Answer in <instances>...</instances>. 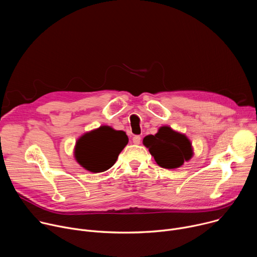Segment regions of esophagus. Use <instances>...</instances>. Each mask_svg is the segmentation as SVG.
Listing matches in <instances>:
<instances>
[{
	"instance_id": "1",
	"label": "esophagus",
	"mask_w": 257,
	"mask_h": 257,
	"mask_svg": "<svg viewBox=\"0 0 257 257\" xmlns=\"http://www.w3.org/2000/svg\"><path fill=\"white\" fill-rule=\"evenodd\" d=\"M132 140H133V143H134V144H139V143L141 142V137H140L139 135H135Z\"/></svg>"
}]
</instances>
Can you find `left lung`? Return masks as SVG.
<instances>
[{"label":"left lung","mask_w":257,"mask_h":257,"mask_svg":"<svg viewBox=\"0 0 257 257\" xmlns=\"http://www.w3.org/2000/svg\"><path fill=\"white\" fill-rule=\"evenodd\" d=\"M143 144L157 164L165 169L179 168L193 155L189 139L168 126L161 127L156 135L145 136Z\"/></svg>","instance_id":"1"}]
</instances>
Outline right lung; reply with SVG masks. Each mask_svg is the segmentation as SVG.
<instances>
[{
  "instance_id": "obj_1",
  "label": "right lung",
  "mask_w": 257,
  "mask_h": 257,
  "mask_svg": "<svg viewBox=\"0 0 257 257\" xmlns=\"http://www.w3.org/2000/svg\"><path fill=\"white\" fill-rule=\"evenodd\" d=\"M128 143L124 131L102 126L81 136L75 146V158L86 170L99 173L116 163L119 154Z\"/></svg>"
}]
</instances>
